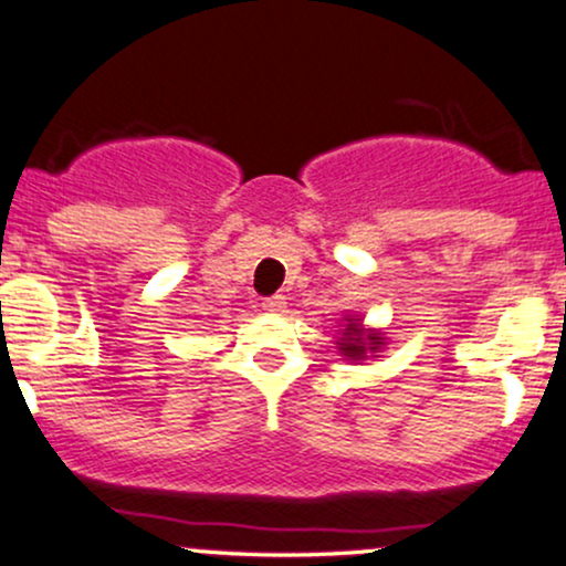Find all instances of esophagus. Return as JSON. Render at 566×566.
Returning <instances> with one entry per match:
<instances>
[{
    "instance_id": "1",
    "label": "esophagus",
    "mask_w": 566,
    "mask_h": 566,
    "mask_svg": "<svg viewBox=\"0 0 566 566\" xmlns=\"http://www.w3.org/2000/svg\"><path fill=\"white\" fill-rule=\"evenodd\" d=\"M284 308H287V297H284V295L265 297V301H263V311H269V314H282Z\"/></svg>"
}]
</instances>
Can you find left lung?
<instances>
[{
	"label": "left lung",
	"instance_id": "obj_1",
	"mask_svg": "<svg viewBox=\"0 0 566 566\" xmlns=\"http://www.w3.org/2000/svg\"><path fill=\"white\" fill-rule=\"evenodd\" d=\"M337 329V354L346 361H365L367 356H378L386 348L388 337L375 327H365V316L359 314H346Z\"/></svg>",
	"mask_w": 566,
	"mask_h": 566
}]
</instances>
